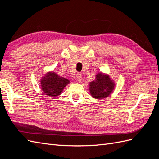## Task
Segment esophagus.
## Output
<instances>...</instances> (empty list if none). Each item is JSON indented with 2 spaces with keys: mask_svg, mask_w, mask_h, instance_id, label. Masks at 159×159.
I'll return each mask as SVG.
<instances>
[{
  "mask_svg": "<svg viewBox=\"0 0 159 159\" xmlns=\"http://www.w3.org/2000/svg\"><path fill=\"white\" fill-rule=\"evenodd\" d=\"M76 79L78 82H81V80H82V76H81L80 74H78L76 75Z\"/></svg>",
  "mask_w": 159,
  "mask_h": 159,
  "instance_id": "esophagus-1",
  "label": "esophagus"
}]
</instances>
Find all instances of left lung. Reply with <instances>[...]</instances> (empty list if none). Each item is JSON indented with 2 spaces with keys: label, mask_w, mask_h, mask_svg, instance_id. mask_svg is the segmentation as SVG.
<instances>
[{
  "label": "left lung",
  "mask_w": 159,
  "mask_h": 159,
  "mask_svg": "<svg viewBox=\"0 0 159 159\" xmlns=\"http://www.w3.org/2000/svg\"><path fill=\"white\" fill-rule=\"evenodd\" d=\"M114 88V84L107 75L99 74L96 75L94 81L90 83L91 94L93 98L103 99L111 93Z\"/></svg>",
  "instance_id": "8db88e82"
}]
</instances>
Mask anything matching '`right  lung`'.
I'll use <instances>...</instances> for the list:
<instances>
[{"label":"right lung","instance_id":"right-lung-1","mask_svg":"<svg viewBox=\"0 0 159 159\" xmlns=\"http://www.w3.org/2000/svg\"><path fill=\"white\" fill-rule=\"evenodd\" d=\"M68 83V80L61 78L54 72H49L41 80V87L46 95L56 97Z\"/></svg>","mask_w":159,"mask_h":159}]
</instances>
